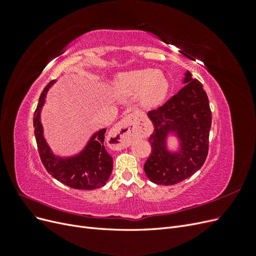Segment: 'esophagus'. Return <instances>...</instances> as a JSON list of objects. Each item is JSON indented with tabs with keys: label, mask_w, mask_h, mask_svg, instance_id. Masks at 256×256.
Listing matches in <instances>:
<instances>
[{
	"label": "esophagus",
	"mask_w": 256,
	"mask_h": 256,
	"mask_svg": "<svg viewBox=\"0 0 256 256\" xmlns=\"http://www.w3.org/2000/svg\"><path fill=\"white\" fill-rule=\"evenodd\" d=\"M111 134L115 138V148L122 150L130 145L132 138L145 136L147 134V128L145 124H141L134 116L128 115L112 129Z\"/></svg>",
	"instance_id": "esophagus-1"
}]
</instances>
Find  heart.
<instances>
[{"label": "heart", "mask_w": 256, "mask_h": 256, "mask_svg": "<svg viewBox=\"0 0 256 256\" xmlns=\"http://www.w3.org/2000/svg\"><path fill=\"white\" fill-rule=\"evenodd\" d=\"M115 88L125 95L138 94L140 104L150 109L166 99L168 81L166 74L157 69H138L118 74L115 80Z\"/></svg>", "instance_id": "1"}]
</instances>
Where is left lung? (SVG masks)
Here are the masks:
<instances>
[{"mask_svg":"<svg viewBox=\"0 0 256 256\" xmlns=\"http://www.w3.org/2000/svg\"><path fill=\"white\" fill-rule=\"evenodd\" d=\"M184 86L157 110L148 112L154 131L148 141L152 152L144 164L147 178L154 184L180 182L202 168L208 154L212 111L203 85L184 72ZM174 134L180 148L171 152L167 138Z\"/></svg>","mask_w":256,"mask_h":256,"instance_id":"8db88e82","label":"left lung"}]
</instances>
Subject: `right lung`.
<instances>
[{"instance_id": "1", "label": "right lung", "mask_w": 256, "mask_h": 256, "mask_svg": "<svg viewBox=\"0 0 256 256\" xmlns=\"http://www.w3.org/2000/svg\"><path fill=\"white\" fill-rule=\"evenodd\" d=\"M54 83L56 81H51L44 88L33 118L37 148L42 164L52 177L70 188L92 190L104 187L113 168V159L104 145L106 128L96 131L84 148L70 157L56 156L46 141L40 113L47 92Z\"/></svg>"}]
</instances>
